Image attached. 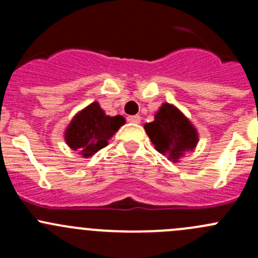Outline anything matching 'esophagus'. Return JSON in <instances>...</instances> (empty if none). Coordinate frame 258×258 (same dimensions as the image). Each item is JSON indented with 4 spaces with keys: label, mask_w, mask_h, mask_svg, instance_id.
I'll list each match as a JSON object with an SVG mask.
<instances>
[{
    "label": "esophagus",
    "mask_w": 258,
    "mask_h": 258,
    "mask_svg": "<svg viewBox=\"0 0 258 258\" xmlns=\"http://www.w3.org/2000/svg\"><path fill=\"white\" fill-rule=\"evenodd\" d=\"M127 121H128L130 123H140V122H141V117H140L139 114H135V116H128L127 117Z\"/></svg>",
    "instance_id": "34e87169"
}]
</instances>
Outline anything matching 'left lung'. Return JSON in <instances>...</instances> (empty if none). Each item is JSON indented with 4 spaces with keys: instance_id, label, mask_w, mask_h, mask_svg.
<instances>
[{
    "instance_id": "1",
    "label": "left lung",
    "mask_w": 258,
    "mask_h": 258,
    "mask_svg": "<svg viewBox=\"0 0 258 258\" xmlns=\"http://www.w3.org/2000/svg\"><path fill=\"white\" fill-rule=\"evenodd\" d=\"M144 127L156 151L172 162H178L184 153L194 151L199 142V134L191 121L176 106L167 102L156 112L155 121Z\"/></svg>"
}]
</instances>
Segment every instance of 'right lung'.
I'll return each mask as SVG.
<instances>
[{
  "label": "right lung",
  "instance_id": "right-lung-1",
  "mask_svg": "<svg viewBox=\"0 0 258 258\" xmlns=\"http://www.w3.org/2000/svg\"><path fill=\"white\" fill-rule=\"evenodd\" d=\"M121 116L111 117L105 113L98 102H92L72 118L64 131V141L82 157H91L93 153L106 147L108 140L124 124Z\"/></svg>",
  "mask_w": 258,
  "mask_h": 258
}]
</instances>
